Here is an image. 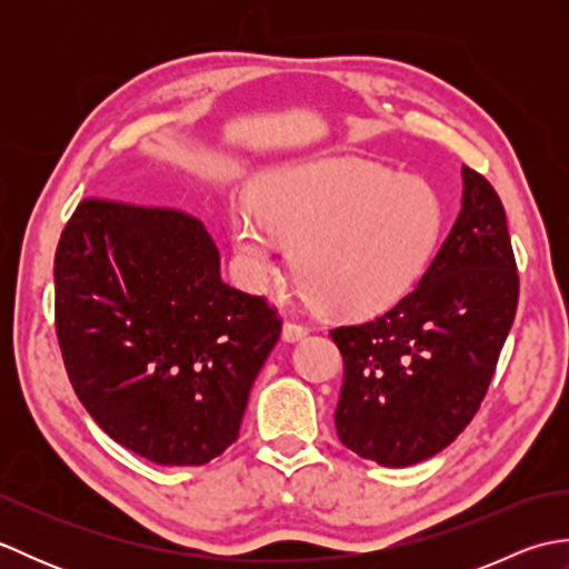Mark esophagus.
<instances>
[{
  "instance_id": "esophagus-1",
  "label": "esophagus",
  "mask_w": 569,
  "mask_h": 569,
  "mask_svg": "<svg viewBox=\"0 0 569 569\" xmlns=\"http://www.w3.org/2000/svg\"><path fill=\"white\" fill-rule=\"evenodd\" d=\"M308 325L303 322H296V320H286L283 322V340L286 342H296V340H303V337L308 335Z\"/></svg>"
}]
</instances>
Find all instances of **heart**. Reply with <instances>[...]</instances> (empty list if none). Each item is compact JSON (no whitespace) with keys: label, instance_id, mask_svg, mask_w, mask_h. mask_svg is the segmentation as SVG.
<instances>
[{"label":"heart","instance_id":"heart-1","mask_svg":"<svg viewBox=\"0 0 569 569\" xmlns=\"http://www.w3.org/2000/svg\"><path fill=\"white\" fill-rule=\"evenodd\" d=\"M442 200L420 176L357 159L291 163L266 173L259 208L229 210V237L251 288L281 273L283 241L310 296L340 316H373L398 303L438 247Z\"/></svg>","mask_w":569,"mask_h":569}]
</instances>
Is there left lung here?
Masks as SVG:
<instances>
[{"instance_id":"1","label":"left lung","mask_w":569,"mask_h":569,"mask_svg":"<svg viewBox=\"0 0 569 569\" xmlns=\"http://www.w3.org/2000/svg\"><path fill=\"white\" fill-rule=\"evenodd\" d=\"M462 210L420 283L330 337L345 359L335 428L349 450L408 467L445 450L485 401L518 306L503 204L462 166Z\"/></svg>"}]
</instances>
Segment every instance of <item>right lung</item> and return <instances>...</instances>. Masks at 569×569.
Returning a JSON list of instances; mask_svg holds the SVG:
<instances>
[{
	"mask_svg": "<svg viewBox=\"0 0 569 569\" xmlns=\"http://www.w3.org/2000/svg\"><path fill=\"white\" fill-rule=\"evenodd\" d=\"M53 278L68 379L114 442L156 465L198 467L237 440L281 318L222 281L200 220L84 198Z\"/></svg>",
	"mask_w": 569,
	"mask_h": 569,
	"instance_id": "obj_1",
	"label": "right lung"
}]
</instances>
